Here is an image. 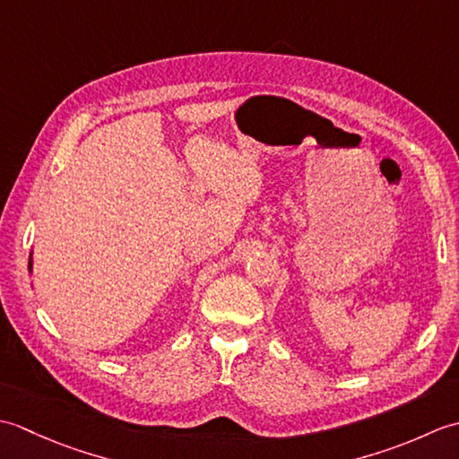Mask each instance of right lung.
I'll return each mask as SVG.
<instances>
[{
    "instance_id": "obj_1",
    "label": "right lung",
    "mask_w": 459,
    "mask_h": 459,
    "mask_svg": "<svg viewBox=\"0 0 459 459\" xmlns=\"http://www.w3.org/2000/svg\"><path fill=\"white\" fill-rule=\"evenodd\" d=\"M29 268H31V262H29Z\"/></svg>"
}]
</instances>
